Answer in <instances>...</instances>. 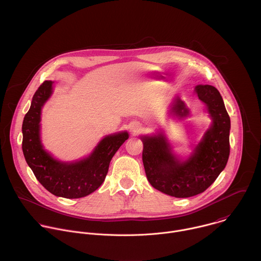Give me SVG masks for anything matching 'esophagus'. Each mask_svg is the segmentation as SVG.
Returning a JSON list of instances; mask_svg holds the SVG:
<instances>
[{
	"label": "esophagus",
	"mask_w": 261,
	"mask_h": 261,
	"mask_svg": "<svg viewBox=\"0 0 261 261\" xmlns=\"http://www.w3.org/2000/svg\"><path fill=\"white\" fill-rule=\"evenodd\" d=\"M141 127H142L141 123H140V122H138V121H135V122H133L132 130H133L134 133H138V132L141 129Z\"/></svg>",
	"instance_id": "34e87169"
}]
</instances>
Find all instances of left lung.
Instances as JSON below:
<instances>
[{"label": "left lung", "instance_id": "1", "mask_svg": "<svg viewBox=\"0 0 261 261\" xmlns=\"http://www.w3.org/2000/svg\"><path fill=\"white\" fill-rule=\"evenodd\" d=\"M195 91L213 122L188 159L182 161L174 154L163 134L142 137L143 163L149 184L176 198L192 197L211 186L226 167L230 153V117L220 92L212 85H197ZM172 112L180 118L189 115L179 97L174 99Z\"/></svg>", "mask_w": 261, "mask_h": 261}]
</instances>
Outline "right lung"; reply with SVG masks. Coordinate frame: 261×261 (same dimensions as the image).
<instances>
[{
  "mask_svg": "<svg viewBox=\"0 0 261 261\" xmlns=\"http://www.w3.org/2000/svg\"><path fill=\"white\" fill-rule=\"evenodd\" d=\"M52 85L50 80L40 85L24 117L23 153L36 179L51 194L67 199L82 198L103 183L112 156L128 139V134L121 132L105 137L87 158L80 161L65 163L54 159L40 140L41 110L52 94Z\"/></svg>",
  "mask_w": 261,
  "mask_h": 261,
  "instance_id": "1",
  "label": "right lung"
}]
</instances>
